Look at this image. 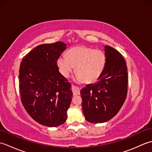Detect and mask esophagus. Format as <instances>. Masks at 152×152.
Instances as JSON below:
<instances>
[{
	"instance_id": "esophagus-1",
	"label": "esophagus",
	"mask_w": 152,
	"mask_h": 152,
	"mask_svg": "<svg viewBox=\"0 0 152 152\" xmlns=\"http://www.w3.org/2000/svg\"><path fill=\"white\" fill-rule=\"evenodd\" d=\"M72 90L73 92V95H80V89L78 87L74 86H72Z\"/></svg>"
}]
</instances>
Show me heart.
Masks as SVG:
<instances>
[{
  "label": "heart",
  "mask_w": 152,
  "mask_h": 152,
  "mask_svg": "<svg viewBox=\"0 0 152 152\" xmlns=\"http://www.w3.org/2000/svg\"><path fill=\"white\" fill-rule=\"evenodd\" d=\"M106 58L101 50L86 47L72 48L67 53V57L58 58L57 66L61 74L68 78L74 70V80L77 82L93 83L97 80L104 69Z\"/></svg>",
  "instance_id": "heart-1"
}]
</instances>
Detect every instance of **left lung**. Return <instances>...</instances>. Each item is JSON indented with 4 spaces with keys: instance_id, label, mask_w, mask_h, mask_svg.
<instances>
[{
    "instance_id": "left-lung-1",
    "label": "left lung",
    "mask_w": 152,
    "mask_h": 152,
    "mask_svg": "<svg viewBox=\"0 0 152 152\" xmlns=\"http://www.w3.org/2000/svg\"><path fill=\"white\" fill-rule=\"evenodd\" d=\"M106 63L95 83L80 91L83 114L88 121L101 124L118 114L127 97V67L122 55L114 48L104 46Z\"/></svg>"
}]
</instances>
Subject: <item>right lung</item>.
<instances>
[{
	"label": "right lung",
	"mask_w": 152,
	"mask_h": 152,
	"mask_svg": "<svg viewBox=\"0 0 152 152\" xmlns=\"http://www.w3.org/2000/svg\"><path fill=\"white\" fill-rule=\"evenodd\" d=\"M66 49L62 42L39 45L24 57L19 68L22 104L34 121L47 127L65 122L72 101L71 84L57 64Z\"/></svg>",
	"instance_id": "1"
}]
</instances>
